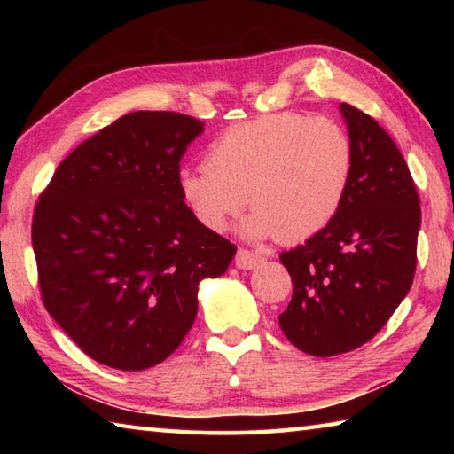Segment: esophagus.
Listing matches in <instances>:
<instances>
[{
  "mask_svg": "<svg viewBox=\"0 0 454 454\" xmlns=\"http://www.w3.org/2000/svg\"><path fill=\"white\" fill-rule=\"evenodd\" d=\"M262 254H258L254 250L248 248H238L236 252V266L242 268V270H250V268H256L260 262H262Z\"/></svg>",
  "mask_w": 454,
  "mask_h": 454,
  "instance_id": "1",
  "label": "esophagus"
}]
</instances>
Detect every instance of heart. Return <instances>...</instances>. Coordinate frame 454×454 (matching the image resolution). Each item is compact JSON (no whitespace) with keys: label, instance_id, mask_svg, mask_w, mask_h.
I'll return each instance as SVG.
<instances>
[{"label":"heart","instance_id":"1","mask_svg":"<svg viewBox=\"0 0 454 454\" xmlns=\"http://www.w3.org/2000/svg\"><path fill=\"white\" fill-rule=\"evenodd\" d=\"M352 166L355 148L340 124L280 112L230 128L208 148L206 164L182 168L178 188L206 228L224 230L248 200L256 212L246 232L296 244L334 220Z\"/></svg>","mask_w":454,"mask_h":454}]
</instances>
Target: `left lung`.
I'll return each mask as SVG.
<instances>
[{
	"label": "left lung",
	"mask_w": 454,
	"mask_h": 454,
	"mask_svg": "<svg viewBox=\"0 0 454 454\" xmlns=\"http://www.w3.org/2000/svg\"><path fill=\"white\" fill-rule=\"evenodd\" d=\"M340 110L355 148L347 196L322 232L280 254L292 278L280 328L312 356L371 340L409 294L417 270L420 198L409 166L368 114L350 104Z\"/></svg>",
	"instance_id": "8db88e82"
}]
</instances>
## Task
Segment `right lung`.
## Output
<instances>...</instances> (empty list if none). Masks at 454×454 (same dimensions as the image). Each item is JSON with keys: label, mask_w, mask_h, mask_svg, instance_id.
I'll use <instances>...</instances> for the list:
<instances>
[{"label": "right lung", "mask_w": 454, "mask_h": 454, "mask_svg": "<svg viewBox=\"0 0 454 454\" xmlns=\"http://www.w3.org/2000/svg\"><path fill=\"white\" fill-rule=\"evenodd\" d=\"M178 112H132L61 160L35 202L32 244L50 317L90 358L144 371L180 347L198 284L236 246L200 224L178 188L202 132Z\"/></svg>", "instance_id": "1"}]
</instances>
